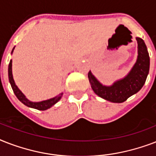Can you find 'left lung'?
<instances>
[{
	"label": "left lung",
	"mask_w": 156,
	"mask_h": 156,
	"mask_svg": "<svg viewBox=\"0 0 156 156\" xmlns=\"http://www.w3.org/2000/svg\"><path fill=\"white\" fill-rule=\"evenodd\" d=\"M136 40L138 43L137 61L123 78L115 81L111 86H105L93 75L91 71H89L88 78L90 87L100 97L112 103H122L138 92L143 87L149 73L150 57L143 40L137 37Z\"/></svg>",
	"instance_id": "1"
}]
</instances>
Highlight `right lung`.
<instances>
[{
  "instance_id": "1",
  "label": "right lung",
  "mask_w": 156,
  "mask_h": 156,
  "mask_svg": "<svg viewBox=\"0 0 156 156\" xmlns=\"http://www.w3.org/2000/svg\"><path fill=\"white\" fill-rule=\"evenodd\" d=\"M13 49H14V48L12 50L11 54L13 53ZM8 75L9 81V83H10L11 87L13 89V92H14L15 95L17 96V98L23 104H25L26 106L29 107V108H32L38 109V110L44 111V110H47V109L50 108L51 107L53 106L54 104H56L59 100H61V96L63 95V93H60L58 95H56V96H55L53 98H51V99H48V100H43V101H40V102H33V101H30V100H28L27 98L25 96V95L19 90V88L16 86L15 82H14L13 78V73H12V60H10L9 64Z\"/></svg>"
}]
</instances>
